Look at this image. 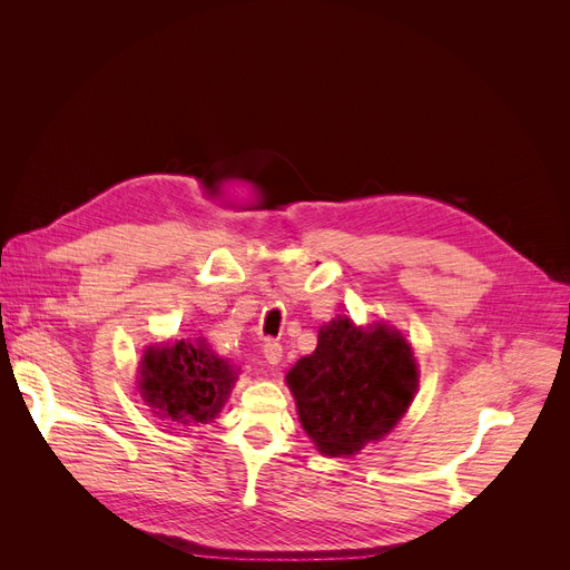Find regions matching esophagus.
<instances>
[{
	"label": "esophagus",
	"instance_id": "obj_1",
	"mask_svg": "<svg viewBox=\"0 0 570 570\" xmlns=\"http://www.w3.org/2000/svg\"><path fill=\"white\" fill-rule=\"evenodd\" d=\"M282 352H284V347H282V343H277V341H268V343L264 345V354H266V358H268V364H273V366H277L279 361H282Z\"/></svg>",
	"mask_w": 570,
	"mask_h": 570
}]
</instances>
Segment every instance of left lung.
<instances>
[{
  "label": "left lung",
  "instance_id": "obj_1",
  "mask_svg": "<svg viewBox=\"0 0 570 570\" xmlns=\"http://www.w3.org/2000/svg\"><path fill=\"white\" fill-rule=\"evenodd\" d=\"M299 423L327 456L356 454L386 436L419 386L409 343L377 323L358 330L347 316L323 325L314 354L286 375Z\"/></svg>",
  "mask_w": 570,
  "mask_h": 570
}]
</instances>
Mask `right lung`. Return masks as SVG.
<instances>
[{
  "instance_id": "obj_1",
  "label": "right lung",
  "mask_w": 570,
  "mask_h": 570,
  "mask_svg": "<svg viewBox=\"0 0 570 570\" xmlns=\"http://www.w3.org/2000/svg\"><path fill=\"white\" fill-rule=\"evenodd\" d=\"M234 377V371L204 341H177L147 350L140 389L157 416L181 425L209 423L223 409Z\"/></svg>"
}]
</instances>
